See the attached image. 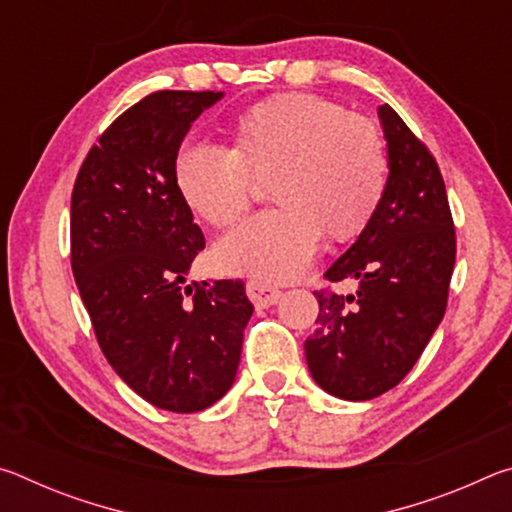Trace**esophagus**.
<instances>
[{
    "label": "esophagus",
    "mask_w": 512,
    "mask_h": 512,
    "mask_svg": "<svg viewBox=\"0 0 512 512\" xmlns=\"http://www.w3.org/2000/svg\"><path fill=\"white\" fill-rule=\"evenodd\" d=\"M246 293L255 307H271L282 298L280 289L271 287V284H266L262 280H250L246 284Z\"/></svg>",
    "instance_id": "esophagus-1"
}]
</instances>
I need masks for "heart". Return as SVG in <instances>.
Wrapping results in <instances>:
<instances>
[{
	"instance_id": "heart-1",
	"label": "heart",
	"mask_w": 512,
	"mask_h": 512,
	"mask_svg": "<svg viewBox=\"0 0 512 512\" xmlns=\"http://www.w3.org/2000/svg\"><path fill=\"white\" fill-rule=\"evenodd\" d=\"M235 149L189 140L176 155L178 194L198 219L228 225L248 210L253 173H271L280 207L232 228L214 257L225 273L289 282L314 259L325 230L348 239L384 196V137L336 101L291 92L255 103L235 119Z\"/></svg>"
}]
</instances>
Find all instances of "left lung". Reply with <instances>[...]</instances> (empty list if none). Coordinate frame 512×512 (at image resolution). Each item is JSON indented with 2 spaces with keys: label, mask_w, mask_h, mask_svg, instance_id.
Here are the masks:
<instances>
[{
  "label": "left lung",
  "mask_w": 512,
  "mask_h": 512,
  "mask_svg": "<svg viewBox=\"0 0 512 512\" xmlns=\"http://www.w3.org/2000/svg\"><path fill=\"white\" fill-rule=\"evenodd\" d=\"M388 146L384 196L357 241L325 280L357 293L316 291L318 318L305 341L311 377L329 395L363 402L409 375L445 316L456 232L445 180L402 117L384 103Z\"/></svg>",
  "instance_id": "1"
}]
</instances>
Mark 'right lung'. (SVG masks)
<instances>
[{"label":"right lung","instance_id":"add662e5","mask_svg":"<svg viewBox=\"0 0 512 512\" xmlns=\"http://www.w3.org/2000/svg\"><path fill=\"white\" fill-rule=\"evenodd\" d=\"M223 92L160 90L112 121L72 192V271L112 370L146 402L194 413L230 391L253 316L241 280L187 284L205 248L173 164Z\"/></svg>","mask_w":512,"mask_h":512}]
</instances>
